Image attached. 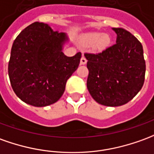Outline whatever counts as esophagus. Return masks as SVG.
Listing matches in <instances>:
<instances>
[{"mask_svg":"<svg viewBox=\"0 0 154 154\" xmlns=\"http://www.w3.org/2000/svg\"><path fill=\"white\" fill-rule=\"evenodd\" d=\"M87 62H88V60L86 59V57H85L84 56H82V57L81 58V64H82V65H84V64L87 63Z\"/></svg>","mask_w":154,"mask_h":154,"instance_id":"obj_1","label":"esophagus"}]
</instances>
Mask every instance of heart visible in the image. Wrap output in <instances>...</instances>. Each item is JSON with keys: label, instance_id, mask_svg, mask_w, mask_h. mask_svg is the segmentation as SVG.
<instances>
[{"label": "heart", "instance_id": "heart-1", "mask_svg": "<svg viewBox=\"0 0 154 154\" xmlns=\"http://www.w3.org/2000/svg\"><path fill=\"white\" fill-rule=\"evenodd\" d=\"M84 42L88 45H92L93 49L96 51H102L109 45L110 38L106 34L92 32L85 36Z\"/></svg>", "mask_w": 154, "mask_h": 154}]
</instances>
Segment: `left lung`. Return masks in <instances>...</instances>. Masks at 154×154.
<instances>
[{
    "label": "left lung",
    "mask_w": 154,
    "mask_h": 154,
    "mask_svg": "<svg viewBox=\"0 0 154 154\" xmlns=\"http://www.w3.org/2000/svg\"><path fill=\"white\" fill-rule=\"evenodd\" d=\"M112 30L116 43L98 53H84L88 91L96 102L107 107L122 106L133 99L143 88L146 71L140 42L124 29Z\"/></svg>",
    "instance_id": "obj_1"
}]
</instances>
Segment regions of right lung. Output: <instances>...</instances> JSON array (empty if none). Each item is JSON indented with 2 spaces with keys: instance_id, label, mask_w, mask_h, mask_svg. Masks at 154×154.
Masks as SVG:
<instances>
[{
  "instance_id": "obj_1",
  "label": "right lung",
  "mask_w": 154,
  "mask_h": 154,
  "mask_svg": "<svg viewBox=\"0 0 154 154\" xmlns=\"http://www.w3.org/2000/svg\"><path fill=\"white\" fill-rule=\"evenodd\" d=\"M65 33L52 31L47 24L34 22L15 39L8 63L12 89L24 103L46 107L57 102L66 82L77 69L82 57L62 52Z\"/></svg>"
}]
</instances>
